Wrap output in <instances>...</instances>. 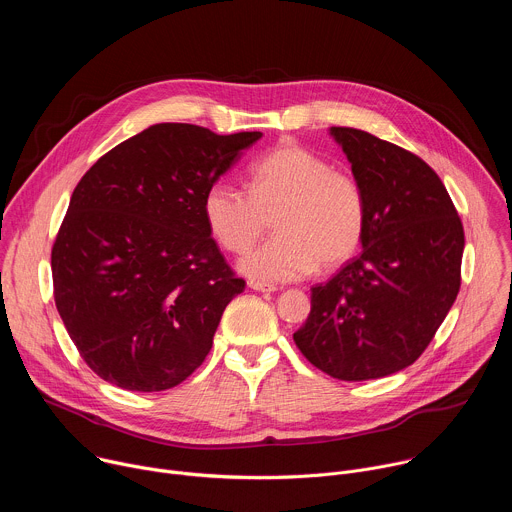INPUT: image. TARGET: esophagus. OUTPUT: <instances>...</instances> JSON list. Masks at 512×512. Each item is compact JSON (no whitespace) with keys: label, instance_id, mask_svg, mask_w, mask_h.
<instances>
[{"label":"esophagus","instance_id":"obj_1","mask_svg":"<svg viewBox=\"0 0 512 512\" xmlns=\"http://www.w3.org/2000/svg\"><path fill=\"white\" fill-rule=\"evenodd\" d=\"M249 287L251 289H255V291H269V294H271V291H275L277 287L275 285H271V283H263V281H249Z\"/></svg>","mask_w":512,"mask_h":512}]
</instances>
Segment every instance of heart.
<instances>
[{"label":"heart","mask_w":512,"mask_h":512,"mask_svg":"<svg viewBox=\"0 0 512 512\" xmlns=\"http://www.w3.org/2000/svg\"><path fill=\"white\" fill-rule=\"evenodd\" d=\"M247 190L218 180L202 214L210 235L229 253H245L273 218L275 239L241 259L261 281H294L322 265L348 261L367 229V200L358 180L298 143H281L251 164Z\"/></svg>","instance_id":"heart-1"}]
</instances>
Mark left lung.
I'll return each mask as SVG.
<instances>
[{
  "mask_svg": "<svg viewBox=\"0 0 512 512\" xmlns=\"http://www.w3.org/2000/svg\"><path fill=\"white\" fill-rule=\"evenodd\" d=\"M367 200L362 253L312 287V310L294 334L322 373L369 381L413 364L460 291L464 227L419 156L352 127H332Z\"/></svg>",
  "mask_w": 512,
  "mask_h": 512,
  "instance_id": "1",
  "label": "left lung"
}]
</instances>
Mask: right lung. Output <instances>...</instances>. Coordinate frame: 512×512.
Masks as SVG:
<instances>
[{"mask_svg":"<svg viewBox=\"0 0 512 512\" xmlns=\"http://www.w3.org/2000/svg\"><path fill=\"white\" fill-rule=\"evenodd\" d=\"M259 137L158 123L115 145L77 184L52 245L54 302L103 381L166 391L204 362L245 281L210 237L202 200Z\"/></svg>","mask_w":512,"mask_h":512,"instance_id":"add662e5","label":"right lung"}]
</instances>
